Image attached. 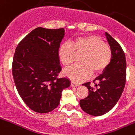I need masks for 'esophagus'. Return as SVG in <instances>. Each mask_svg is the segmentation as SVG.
Returning <instances> with one entry per match:
<instances>
[{"instance_id": "34e87169", "label": "esophagus", "mask_w": 135, "mask_h": 135, "mask_svg": "<svg viewBox=\"0 0 135 135\" xmlns=\"http://www.w3.org/2000/svg\"><path fill=\"white\" fill-rule=\"evenodd\" d=\"M70 86H71L72 87H77V86H79V84H76V83H74V82H71V83H70Z\"/></svg>"}]
</instances>
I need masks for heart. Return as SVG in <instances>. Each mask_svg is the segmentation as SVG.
<instances>
[{"label":"heart","instance_id":"1","mask_svg":"<svg viewBox=\"0 0 135 135\" xmlns=\"http://www.w3.org/2000/svg\"><path fill=\"white\" fill-rule=\"evenodd\" d=\"M69 43L60 45L57 55L61 64L69 67L74 62L76 54L82 53L80 58V64L64 71V74L74 82H82L92 73L94 74L102 73L110 62L112 55L110 47L98 36H80Z\"/></svg>","mask_w":135,"mask_h":135}]
</instances>
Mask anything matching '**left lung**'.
Instances as JSON below:
<instances>
[{
    "instance_id": "8db88e82",
    "label": "left lung",
    "mask_w": 135,
    "mask_h": 135,
    "mask_svg": "<svg viewBox=\"0 0 135 135\" xmlns=\"http://www.w3.org/2000/svg\"><path fill=\"white\" fill-rule=\"evenodd\" d=\"M107 41L112 50V59L95 80V87L90 82L84 84L88 89V95L80 100V105L86 113L94 116L105 114L115 105L119 99L126 82V59L121 45L108 33Z\"/></svg>"
}]
</instances>
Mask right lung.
<instances>
[{"label": "right lung", "instance_id": "1", "mask_svg": "<svg viewBox=\"0 0 135 135\" xmlns=\"http://www.w3.org/2000/svg\"><path fill=\"white\" fill-rule=\"evenodd\" d=\"M64 28L34 29L20 42L12 62V75L18 94L35 112L46 113L59 105L67 78H57L61 70L57 51Z\"/></svg>", "mask_w": 135, "mask_h": 135}]
</instances>
